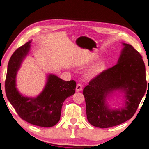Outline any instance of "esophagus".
<instances>
[{
  "mask_svg": "<svg viewBox=\"0 0 149 149\" xmlns=\"http://www.w3.org/2000/svg\"><path fill=\"white\" fill-rule=\"evenodd\" d=\"M83 89V86L81 83H78L77 84L76 87V91H81Z\"/></svg>",
  "mask_w": 149,
  "mask_h": 149,
  "instance_id": "1",
  "label": "esophagus"
}]
</instances>
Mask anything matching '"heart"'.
<instances>
[{
	"label": "heart",
	"mask_w": 149,
	"mask_h": 149,
	"mask_svg": "<svg viewBox=\"0 0 149 149\" xmlns=\"http://www.w3.org/2000/svg\"><path fill=\"white\" fill-rule=\"evenodd\" d=\"M104 67H105V65L103 62H101L97 65L93 66V67L91 68V69L88 71L87 75L88 77L90 78H93L96 75H98L100 73L104 70Z\"/></svg>",
	"instance_id": "1"
}]
</instances>
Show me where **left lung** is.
<instances>
[{
    "mask_svg": "<svg viewBox=\"0 0 149 149\" xmlns=\"http://www.w3.org/2000/svg\"><path fill=\"white\" fill-rule=\"evenodd\" d=\"M122 44L116 65L103 71L83 90L87 119L94 127L109 128L130 119L146 91V67L141 55L130 45ZM116 92L122 95L123 103L112 108L107 101Z\"/></svg>",
    "mask_w": 149,
    "mask_h": 149,
    "instance_id": "left-lung-1",
    "label": "left lung"
}]
</instances>
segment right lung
<instances>
[{"label": "right lung", "mask_w": 149, "mask_h": 149, "mask_svg": "<svg viewBox=\"0 0 149 149\" xmlns=\"http://www.w3.org/2000/svg\"><path fill=\"white\" fill-rule=\"evenodd\" d=\"M32 40L19 47L10 58L5 82L7 98L22 120L42 127L54 126L60 120L64 101L75 93L76 82L47 74L45 86L36 97H27L17 90L16 77L31 49Z\"/></svg>", "instance_id": "obj_1"}]
</instances>
